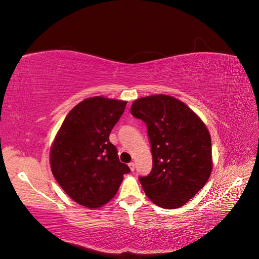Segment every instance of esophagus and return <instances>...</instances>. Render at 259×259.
Returning a JSON list of instances; mask_svg holds the SVG:
<instances>
[{"mask_svg": "<svg viewBox=\"0 0 259 259\" xmlns=\"http://www.w3.org/2000/svg\"><path fill=\"white\" fill-rule=\"evenodd\" d=\"M128 166H130V168H131V170H134V169H135V163H134V162H131V163L128 164Z\"/></svg>", "mask_w": 259, "mask_h": 259, "instance_id": "obj_1", "label": "esophagus"}]
</instances>
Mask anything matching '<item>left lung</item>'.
Wrapping results in <instances>:
<instances>
[{"label":"left lung","instance_id":"1","mask_svg":"<svg viewBox=\"0 0 259 259\" xmlns=\"http://www.w3.org/2000/svg\"><path fill=\"white\" fill-rule=\"evenodd\" d=\"M131 113L144 121L152 153L150 174L139 177L147 197L160 207L183 206L210 176V135L183 101L167 95L136 99Z\"/></svg>","mask_w":259,"mask_h":259}]
</instances>
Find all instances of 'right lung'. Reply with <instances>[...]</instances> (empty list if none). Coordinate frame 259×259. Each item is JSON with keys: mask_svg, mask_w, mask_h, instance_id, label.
<instances>
[{"mask_svg": "<svg viewBox=\"0 0 259 259\" xmlns=\"http://www.w3.org/2000/svg\"><path fill=\"white\" fill-rule=\"evenodd\" d=\"M127 101L95 96L68 113L51 148L52 173L74 202L97 208L110 201L130 167L109 135Z\"/></svg>", "mask_w": 259, "mask_h": 259, "instance_id": "right-lung-1", "label": "right lung"}]
</instances>
